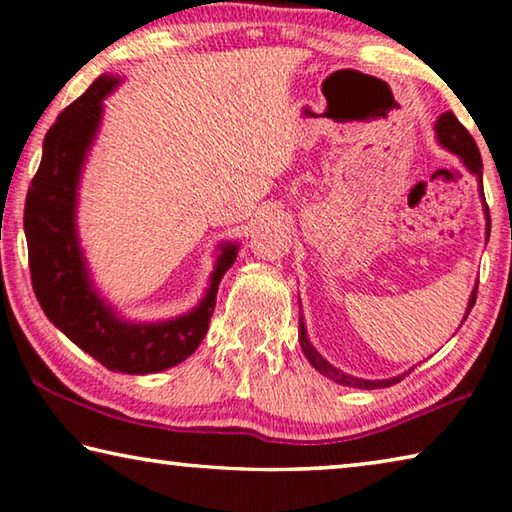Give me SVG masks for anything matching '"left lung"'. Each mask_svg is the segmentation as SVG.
Segmentation results:
<instances>
[{
    "instance_id": "obj_1",
    "label": "left lung",
    "mask_w": 512,
    "mask_h": 512,
    "mask_svg": "<svg viewBox=\"0 0 512 512\" xmlns=\"http://www.w3.org/2000/svg\"><path fill=\"white\" fill-rule=\"evenodd\" d=\"M436 133H438V140L440 144L445 146V149H449L456 155H461V160L465 162V167L470 169L472 173H476L479 176V183H481V153H479V146H476L474 137L470 135V131L461 124V121L456 119V115L452 110H447L440 115L438 124H436ZM481 194H483V183H481ZM485 216H488V205H485ZM488 237H490V219H488ZM479 287V284H476ZM476 302V289L472 291V298H470V307H467V314H470V309L474 307ZM298 336H300V345H302V352H305V357L309 359L311 366H314L320 375L329 377L332 381H336V384L341 386H352V388H361V391H375V388H386V386H393L397 384V381H402L404 375L400 377H393V379H381V381H370V379H359V377H350L345 375V372L336 370L334 366H329V363L320 357V354L314 350V345L309 343L307 339V332H305V323H298ZM411 372V370H409ZM406 372V375H409Z\"/></svg>"
}]
</instances>
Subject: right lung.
<instances>
[{
    "label": "right lung",
    "instance_id": "add662e5",
    "mask_svg": "<svg viewBox=\"0 0 512 512\" xmlns=\"http://www.w3.org/2000/svg\"><path fill=\"white\" fill-rule=\"evenodd\" d=\"M115 85L112 76H99L47 131L40 167L24 203V232L33 293L51 323L108 370L149 375L185 361L201 345L219 282L235 262L237 246H223L201 305L169 323H121L97 298L76 241L74 203L85 151L101 119V101Z\"/></svg>",
    "mask_w": 512,
    "mask_h": 512
}]
</instances>
